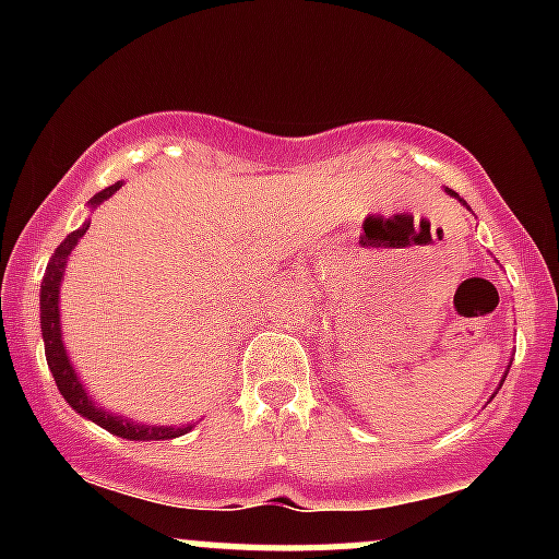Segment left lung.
Here are the masks:
<instances>
[{
    "label": "left lung",
    "instance_id": "1",
    "mask_svg": "<svg viewBox=\"0 0 559 559\" xmlns=\"http://www.w3.org/2000/svg\"><path fill=\"white\" fill-rule=\"evenodd\" d=\"M449 191V194H452V197H456V200H460V194H456V191H452V189H447ZM462 202V205H467V202L465 200H460Z\"/></svg>",
    "mask_w": 559,
    "mask_h": 559
}]
</instances>
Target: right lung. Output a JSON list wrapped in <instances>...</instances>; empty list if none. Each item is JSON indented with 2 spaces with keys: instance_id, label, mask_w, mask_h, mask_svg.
Wrapping results in <instances>:
<instances>
[{
  "instance_id": "1",
  "label": "right lung",
  "mask_w": 559,
  "mask_h": 559,
  "mask_svg": "<svg viewBox=\"0 0 559 559\" xmlns=\"http://www.w3.org/2000/svg\"><path fill=\"white\" fill-rule=\"evenodd\" d=\"M118 189H121V180L107 186L103 191H97L88 205L92 207L103 205V202L110 200ZM86 229H88V222H83L81 229H75V233H70L64 240H61V246L56 248L48 267H45L43 286H39V326H43L45 359H48V368L50 373H53L56 386H59V392L64 394V400L78 411V414L86 416L88 421H94V425H99L103 430L112 432V436L118 438H127V441H167V438L186 436L194 425H183V427L140 425V421H129L123 419V416L105 411L103 405L94 403L92 394L86 392V386H83L81 379H78L70 357H67L64 341H61V321H59V286H61V278H64L67 257H70L72 248L78 246V240L86 235Z\"/></svg>"
}]
</instances>
